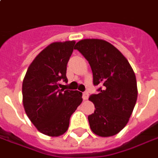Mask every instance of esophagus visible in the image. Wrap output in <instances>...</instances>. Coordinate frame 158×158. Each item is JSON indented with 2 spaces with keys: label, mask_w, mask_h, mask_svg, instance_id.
<instances>
[{
  "label": "esophagus",
  "mask_w": 158,
  "mask_h": 158,
  "mask_svg": "<svg viewBox=\"0 0 158 158\" xmlns=\"http://www.w3.org/2000/svg\"><path fill=\"white\" fill-rule=\"evenodd\" d=\"M82 98L84 100H87V99H88V98H89V94H88V92H84V93H83Z\"/></svg>",
  "instance_id": "obj_1"
}]
</instances>
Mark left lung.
Returning a JSON list of instances; mask_svg holds the SVG:
<instances>
[{
	"mask_svg": "<svg viewBox=\"0 0 158 158\" xmlns=\"http://www.w3.org/2000/svg\"><path fill=\"white\" fill-rule=\"evenodd\" d=\"M88 60L98 94L90 95L94 113L88 116L91 131L101 137L117 134L127 124L138 97L137 81L128 60L117 48L102 39H83L76 44Z\"/></svg>",
	"mask_w": 158,
	"mask_h": 158,
	"instance_id": "8db88e82",
	"label": "left lung"
}]
</instances>
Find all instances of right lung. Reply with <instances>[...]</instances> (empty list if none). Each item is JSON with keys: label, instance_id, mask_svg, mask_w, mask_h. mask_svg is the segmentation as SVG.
Here are the masks:
<instances>
[{"label": "right lung", "instance_id": "add662e5", "mask_svg": "<svg viewBox=\"0 0 158 158\" xmlns=\"http://www.w3.org/2000/svg\"><path fill=\"white\" fill-rule=\"evenodd\" d=\"M75 41L56 42L42 50L31 63L22 85L25 113L40 133L62 135L73 113L82 102L78 90L60 89L59 81H68L67 65Z\"/></svg>", "mask_w": 158, "mask_h": 158}]
</instances>
